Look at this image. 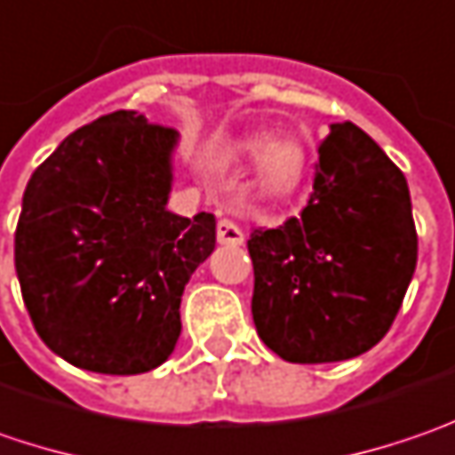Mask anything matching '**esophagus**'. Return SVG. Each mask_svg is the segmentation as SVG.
Masks as SVG:
<instances>
[{"mask_svg":"<svg viewBox=\"0 0 455 455\" xmlns=\"http://www.w3.org/2000/svg\"><path fill=\"white\" fill-rule=\"evenodd\" d=\"M216 239H219V244H227V247H239V244H244V231L236 227L234 221L221 219V221L216 224Z\"/></svg>","mask_w":455,"mask_h":455,"instance_id":"34e87169","label":"esophagus"}]
</instances>
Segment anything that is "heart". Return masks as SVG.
I'll return each instance as SVG.
<instances>
[{
    "label": "heart",
    "mask_w": 455,
    "mask_h": 455,
    "mask_svg": "<svg viewBox=\"0 0 455 455\" xmlns=\"http://www.w3.org/2000/svg\"><path fill=\"white\" fill-rule=\"evenodd\" d=\"M254 152L251 190L265 204H287L306 180L307 155L295 137H247L231 149L234 157H247Z\"/></svg>",
    "instance_id": "obj_1"
}]
</instances>
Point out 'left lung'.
I'll use <instances>...</instances> for the list:
<instances>
[{"instance_id": "left-lung-1", "label": "left lung", "mask_w": 455, "mask_h": 455, "mask_svg": "<svg viewBox=\"0 0 455 455\" xmlns=\"http://www.w3.org/2000/svg\"><path fill=\"white\" fill-rule=\"evenodd\" d=\"M247 249L267 348L292 364L354 359L385 339L415 272L405 175L356 124H333L300 216L251 228Z\"/></svg>"}]
</instances>
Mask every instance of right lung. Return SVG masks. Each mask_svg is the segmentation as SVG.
<instances>
[{
	"mask_svg": "<svg viewBox=\"0 0 455 455\" xmlns=\"http://www.w3.org/2000/svg\"><path fill=\"white\" fill-rule=\"evenodd\" d=\"M178 132L119 109L68 134L22 196L14 269L50 351L99 374L160 366L180 298L216 247L213 213H170Z\"/></svg>",
	"mask_w": 455,
	"mask_h": 455,
	"instance_id": "1",
	"label": "right lung"
}]
</instances>
